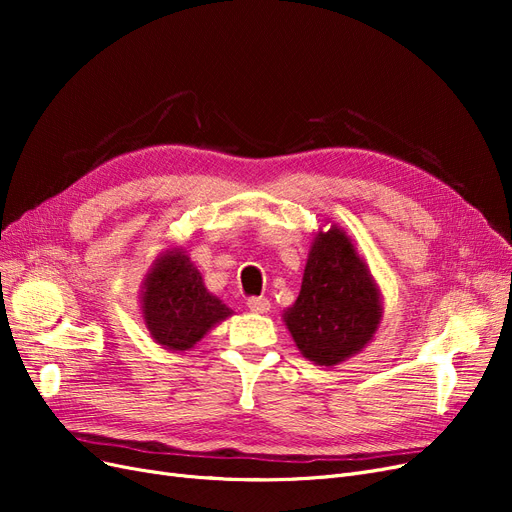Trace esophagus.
<instances>
[{
    "mask_svg": "<svg viewBox=\"0 0 512 512\" xmlns=\"http://www.w3.org/2000/svg\"><path fill=\"white\" fill-rule=\"evenodd\" d=\"M247 307H250L254 314H267L271 309V303L265 297H252V299H247Z\"/></svg>",
    "mask_w": 512,
    "mask_h": 512,
    "instance_id": "34e87169",
    "label": "esophagus"
}]
</instances>
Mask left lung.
<instances>
[{"label": "left lung", "mask_w": 512, "mask_h": 512, "mask_svg": "<svg viewBox=\"0 0 512 512\" xmlns=\"http://www.w3.org/2000/svg\"><path fill=\"white\" fill-rule=\"evenodd\" d=\"M382 294L348 232L331 224L318 230L297 301L284 324L307 361L335 367L359 354L382 322Z\"/></svg>", "instance_id": "8db88e82"}]
</instances>
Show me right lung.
<instances>
[{
	"instance_id": "add662e5",
	"label": "right lung",
	"mask_w": 512,
	"mask_h": 512,
	"mask_svg": "<svg viewBox=\"0 0 512 512\" xmlns=\"http://www.w3.org/2000/svg\"><path fill=\"white\" fill-rule=\"evenodd\" d=\"M141 312L156 344L170 352L192 350L232 309L207 290L203 275L181 247H168L143 277Z\"/></svg>"
}]
</instances>
